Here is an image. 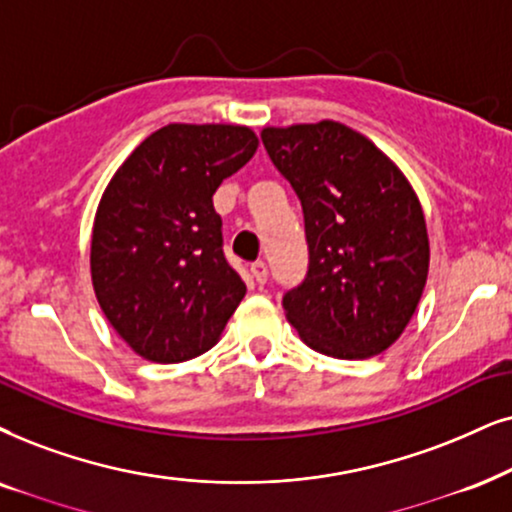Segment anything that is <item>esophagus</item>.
Listing matches in <instances>:
<instances>
[{"mask_svg": "<svg viewBox=\"0 0 512 512\" xmlns=\"http://www.w3.org/2000/svg\"><path fill=\"white\" fill-rule=\"evenodd\" d=\"M250 274H252V278H255L257 286H264V283H267V278H269V269H267V264H264V262H255V264H250Z\"/></svg>", "mask_w": 512, "mask_h": 512, "instance_id": "34e87169", "label": "esophagus"}]
</instances>
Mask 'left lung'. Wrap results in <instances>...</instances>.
Listing matches in <instances>:
<instances>
[{
    "label": "left lung",
    "mask_w": 512,
    "mask_h": 512,
    "mask_svg": "<svg viewBox=\"0 0 512 512\" xmlns=\"http://www.w3.org/2000/svg\"><path fill=\"white\" fill-rule=\"evenodd\" d=\"M271 163L304 212L309 271L283 297L304 345L368 359L399 340L430 267L420 200L387 155L342 122L264 127Z\"/></svg>",
    "instance_id": "8db88e82"
}]
</instances>
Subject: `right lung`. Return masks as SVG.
<instances>
[{
	"label": "right lung",
	"mask_w": 512,
	"mask_h": 512,
	"mask_svg": "<svg viewBox=\"0 0 512 512\" xmlns=\"http://www.w3.org/2000/svg\"><path fill=\"white\" fill-rule=\"evenodd\" d=\"M243 125L160 127L103 191L92 283L115 333L139 357L179 364L217 345L245 295L222 252L212 196L255 155Z\"/></svg>",
	"instance_id": "add662e5"
}]
</instances>
